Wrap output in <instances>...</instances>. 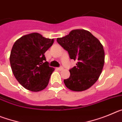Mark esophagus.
Returning <instances> with one entry per match:
<instances>
[{"instance_id":"34e87169","label":"esophagus","mask_w":122,"mask_h":122,"mask_svg":"<svg viewBox=\"0 0 122 122\" xmlns=\"http://www.w3.org/2000/svg\"><path fill=\"white\" fill-rule=\"evenodd\" d=\"M57 69L58 70H63V68L62 66H60L59 68H57Z\"/></svg>"}]
</instances>
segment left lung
I'll list each match as a JSON object with an SVG mask.
<instances>
[{
	"label": "left lung",
	"mask_w": 122,
	"mask_h": 122,
	"mask_svg": "<svg viewBox=\"0 0 122 122\" xmlns=\"http://www.w3.org/2000/svg\"><path fill=\"white\" fill-rule=\"evenodd\" d=\"M57 41L67 51L71 59L77 61L76 66L70 69V77L63 81L65 85L75 92L90 88L98 80L103 68V45L90 32L83 29L73 30L66 36L58 38Z\"/></svg>",
	"instance_id": "1"
}]
</instances>
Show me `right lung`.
I'll use <instances>...</instances> for the list:
<instances>
[{
	"mask_svg": "<svg viewBox=\"0 0 122 122\" xmlns=\"http://www.w3.org/2000/svg\"><path fill=\"white\" fill-rule=\"evenodd\" d=\"M54 39L32 33L21 37L14 43L10 62L14 76L25 89L39 92L47 87L54 68L49 66L45 53Z\"/></svg>",
	"mask_w": 122,
	"mask_h": 122,
	"instance_id": "right-lung-1",
	"label": "right lung"
}]
</instances>
